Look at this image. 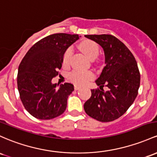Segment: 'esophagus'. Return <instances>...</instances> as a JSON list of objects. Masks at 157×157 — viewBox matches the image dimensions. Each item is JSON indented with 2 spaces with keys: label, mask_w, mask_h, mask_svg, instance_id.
Returning a JSON list of instances; mask_svg holds the SVG:
<instances>
[{
  "label": "esophagus",
  "mask_w": 157,
  "mask_h": 157,
  "mask_svg": "<svg viewBox=\"0 0 157 157\" xmlns=\"http://www.w3.org/2000/svg\"><path fill=\"white\" fill-rule=\"evenodd\" d=\"M80 89V86H77V85H75V90H79V89Z\"/></svg>",
  "instance_id": "34e87169"
}]
</instances>
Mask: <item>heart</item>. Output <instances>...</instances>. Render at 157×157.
Returning <instances> with one entry per match:
<instances>
[{"instance_id":"heart-1","label":"heart","mask_w":157,"mask_h":157,"mask_svg":"<svg viewBox=\"0 0 157 157\" xmlns=\"http://www.w3.org/2000/svg\"><path fill=\"white\" fill-rule=\"evenodd\" d=\"M80 50L85 53L90 59H94L99 54V47L98 44L94 41L87 40L83 41L80 44ZM73 50L71 48H68L65 51L63 56V65L67 66L69 65L70 59L71 57ZM94 77V75L91 71H74L69 75V79L72 82L78 85H83Z\"/></svg>"}]
</instances>
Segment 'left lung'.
I'll return each mask as SVG.
<instances>
[{
  "mask_svg": "<svg viewBox=\"0 0 157 157\" xmlns=\"http://www.w3.org/2000/svg\"><path fill=\"white\" fill-rule=\"evenodd\" d=\"M103 48L104 69L96 80L100 89H92L84 104L88 115L101 122L113 121L122 115L135 101L140 85V73L135 57L123 42L114 36L86 35ZM109 88L104 92L101 87Z\"/></svg>",
  "mask_w": 157,
  "mask_h": 157,
  "instance_id": "1",
  "label": "left lung"
}]
</instances>
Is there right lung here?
<instances>
[{"label":"right lung","instance_id":"add662e5","mask_svg":"<svg viewBox=\"0 0 157 157\" xmlns=\"http://www.w3.org/2000/svg\"><path fill=\"white\" fill-rule=\"evenodd\" d=\"M77 34L55 33L43 38L27 51L18 67L17 84L21 101L31 115L49 120L65 112L74 86L65 82L56 89L51 80L59 74L63 56Z\"/></svg>","mask_w":157,"mask_h":157}]
</instances>
